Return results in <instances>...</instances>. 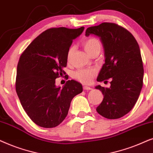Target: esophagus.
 <instances>
[{
  "label": "esophagus",
  "instance_id": "esophagus-1",
  "mask_svg": "<svg viewBox=\"0 0 153 153\" xmlns=\"http://www.w3.org/2000/svg\"><path fill=\"white\" fill-rule=\"evenodd\" d=\"M83 89H84V90H91V87L88 86H83Z\"/></svg>",
  "mask_w": 153,
  "mask_h": 153
}]
</instances>
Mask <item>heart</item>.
I'll use <instances>...</instances> for the list:
<instances>
[{"label":"heart","instance_id":"heart-1","mask_svg":"<svg viewBox=\"0 0 153 153\" xmlns=\"http://www.w3.org/2000/svg\"><path fill=\"white\" fill-rule=\"evenodd\" d=\"M82 45L84 47L85 51L89 56L94 53H99L101 49V42L96 38H88L83 40ZM74 48L71 47L68 49L67 52V60L69 61L71 55H72ZM95 74V71L87 70V69H80L74 73V77L75 79L83 83H89L91 82L94 75Z\"/></svg>","mask_w":153,"mask_h":153}]
</instances>
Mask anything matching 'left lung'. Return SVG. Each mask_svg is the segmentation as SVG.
Listing matches in <instances>:
<instances>
[{
    "instance_id": "obj_1",
    "label": "left lung",
    "mask_w": 153,
    "mask_h": 153,
    "mask_svg": "<svg viewBox=\"0 0 153 153\" xmlns=\"http://www.w3.org/2000/svg\"><path fill=\"white\" fill-rule=\"evenodd\" d=\"M90 34L99 36L104 48L105 64L97 81L111 80L109 88L95 87L103 94L97 111L107 119H118L133 108L143 87L144 71L139 46L129 30L114 23L87 28L85 36Z\"/></svg>"
}]
</instances>
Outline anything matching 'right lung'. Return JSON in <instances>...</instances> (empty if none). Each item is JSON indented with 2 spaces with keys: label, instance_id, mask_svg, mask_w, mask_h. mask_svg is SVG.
I'll use <instances>...</instances> for the list:
<instances>
[{
  "label": "right lung",
  "instance_id": "1",
  "mask_svg": "<svg viewBox=\"0 0 153 153\" xmlns=\"http://www.w3.org/2000/svg\"><path fill=\"white\" fill-rule=\"evenodd\" d=\"M84 27L52 28L36 38L20 56L16 91L30 120L41 127L58 126L68 115L71 102L82 91L80 83L68 80L62 88L55 79L64 73L67 52Z\"/></svg>",
  "mask_w": 153,
  "mask_h": 153
}]
</instances>
